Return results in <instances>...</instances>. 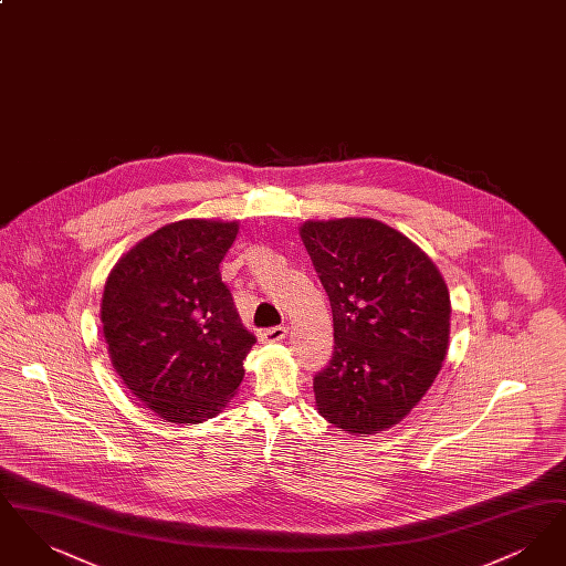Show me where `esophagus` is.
<instances>
[{"label":"esophagus","mask_w":566,"mask_h":566,"mask_svg":"<svg viewBox=\"0 0 566 566\" xmlns=\"http://www.w3.org/2000/svg\"><path fill=\"white\" fill-rule=\"evenodd\" d=\"M286 335H289V326H286V324H280V326L265 328L259 337H261L263 344H275V342H282Z\"/></svg>","instance_id":"obj_1"}]
</instances>
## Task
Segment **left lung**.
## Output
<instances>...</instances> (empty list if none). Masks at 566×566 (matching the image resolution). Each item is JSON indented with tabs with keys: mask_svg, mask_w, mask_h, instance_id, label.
<instances>
[{
	"mask_svg": "<svg viewBox=\"0 0 566 566\" xmlns=\"http://www.w3.org/2000/svg\"><path fill=\"white\" fill-rule=\"evenodd\" d=\"M303 245L333 312V358L314 377L316 409L350 434L399 424L422 401L450 346V291L431 256L376 218L305 220Z\"/></svg>",
	"mask_w": 566,
	"mask_h": 566,
	"instance_id": "8db88e82",
	"label": "left lung"
}]
</instances>
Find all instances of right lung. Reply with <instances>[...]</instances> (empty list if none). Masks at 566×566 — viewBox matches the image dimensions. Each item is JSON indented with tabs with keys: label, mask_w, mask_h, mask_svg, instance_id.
<instances>
[{
	"label": "right lung",
	"mask_w": 566,
	"mask_h": 566,
	"mask_svg": "<svg viewBox=\"0 0 566 566\" xmlns=\"http://www.w3.org/2000/svg\"><path fill=\"white\" fill-rule=\"evenodd\" d=\"M238 231V220L169 222L109 271L102 295L109 363L165 422H206L242 384L256 339L218 270Z\"/></svg>",
	"instance_id": "obj_1"
}]
</instances>
